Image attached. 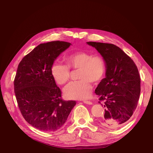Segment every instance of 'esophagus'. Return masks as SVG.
<instances>
[{"mask_svg": "<svg viewBox=\"0 0 153 153\" xmlns=\"http://www.w3.org/2000/svg\"><path fill=\"white\" fill-rule=\"evenodd\" d=\"M83 102L85 104H88V105H92L93 104V102L91 101H90V100H83Z\"/></svg>", "mask_w": 153, "mask_h": 153, "instance_id": "34e87169", "label": "esophagus"}]
</instances>
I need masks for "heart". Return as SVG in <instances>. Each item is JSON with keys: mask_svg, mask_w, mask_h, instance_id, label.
Instances as JSON below:
<instances>
[{"mask_svg": "<svg viewBox=\"0 0 153 153\" xmlns=\"http://www.w3.org/2000/svg\"><path fill=\"white\" fill-rule=\"evenodd\" d=\"M66 65L54 64L51 72L59 85H64L71 77L70 70H77V78L79 80L71 82L64 89V95L68 99H84L91 93V83H97L102 79L106 71V63L100 55H93L85 51H77L66 56Z\"/></svg>", "mask_w": 153, "mask_h": 153, "instance_id": "obj_1", "label": "heart"}]
</instances>
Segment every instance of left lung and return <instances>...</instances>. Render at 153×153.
I'll return each mask as SVG.
<instances>
[{"label":"left lung","mask_w":153,"mask_h":153,"mask_svg":"<svg viewBox=\"0 0 153 153\" xmlns=\"http://www.w3.org/2000/svg\"><path fill=\"white\" fill-rule=\"evenodd\" d=\"M105 60L106 77L95 89L99 102H104L105 113L99 122L108 128L123 126L137 108L141 92L137 67L128 55L113 44L87 42Z\"/></svg>","instance_id":"obj_1"}]
</instances>
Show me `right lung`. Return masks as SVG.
I'll list each match as a JSON object with an SVG mask.
<instances>
[{
	"label": "right lung",
	"mask_w": 153,
	"mask_h": 153,
	"mask_svg": "<svg viewBox=\"0 0 153 153\" xmlns=\"http://www.w3.org/2000/svg\"><path fill=\"white\" fill-rule=\"evenodd\" d=\"M55 41L39 45L19 62L14 88L24 118L41 131L58 130L66 122L75 100H64L51 75L55 59L70 46Z\"/></svg>",
	"instance_id": "add662e5"
}]
</instances>
